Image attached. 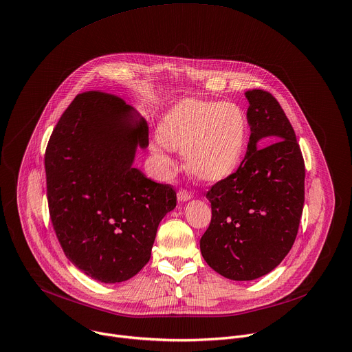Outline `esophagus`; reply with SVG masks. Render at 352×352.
I'll list each match as a JSON object with an SVG mask.
<instances>
[{"label":"esophagus","instance_id":"obj_1","mask_svg":"<svg viewBox=\"0 0 352 352\" xmlns=\"http://www.w3.org/2000/svg\"><path fill=\"white\" fill-rule=\"evenodd\" d=\"M177 196H178V200H181V201H186V200H189V199L192 197V192H190V190H188V189H185V188H181V189L178 190Z\"/></svg>","mask_w":352,"mask_h":352}]
</instances>
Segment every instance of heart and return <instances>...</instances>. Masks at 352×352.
<instances>
[{
	"instance_id": "obj_1",
	"label": "heart",
	"mask_w": 352,
	"mask_h": 352,
	"mask_svg": "<svg viewBox=\"0 0 352 352\" xmlns=\"http://www.w3.org/2000/svg\"><path fill=\"white\" fill-rule=\"evenodd\" d=\"M152 152L170 167L168 148L184 151L190 173L215 182L238 168L248 142V122L242 109L229 102L185 99L162 120Z\"/></svg>"
}]
</instances>
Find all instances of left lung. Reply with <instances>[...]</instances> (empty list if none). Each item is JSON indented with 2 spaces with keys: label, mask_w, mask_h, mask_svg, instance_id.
Wrapping results in <instances>:
<instances>
[{
  "label": "left lung",
  "mask_w": 352,
  "mask_h": 352,
  "mask_svg": "<svg viewBox=\"0 0 352 352\" xmlns=\"http://www.w3.org/2000/svg\"><path fill=\"white\" fill-rule=\"evenodd\" d=\"M246 98L248 152L235 173L207 190L211 221L200 239L206 263L232 280L257 279L282 263L304 207L305 166L289 119L268 91L249 89ZM261 139L273 144L261 148Z\"/></svg>",
  "instance_id": "left-lung-1"
}]
</instances>
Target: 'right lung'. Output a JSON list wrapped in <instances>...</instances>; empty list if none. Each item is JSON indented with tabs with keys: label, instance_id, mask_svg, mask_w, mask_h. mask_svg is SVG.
<instances>
[{
	"label": "right lung",
	"instance_id": "1",
	"mask_svg": "<svg viewBox=\"0 0 352 352\" xmlns=\"http://www.w3.org/2000/svg\"><path fill=\"white\" fill-rule=\"evenodd\" d=\"M131 107L114 94H78L45 149L48 210L66 257L85 275L123 282L149 261L162 218L177 206L170 184L133 167L148 123H131Z\"/></svg>",
	"mask_w": 352,
	"mask_h": 352
}]
</instances>
